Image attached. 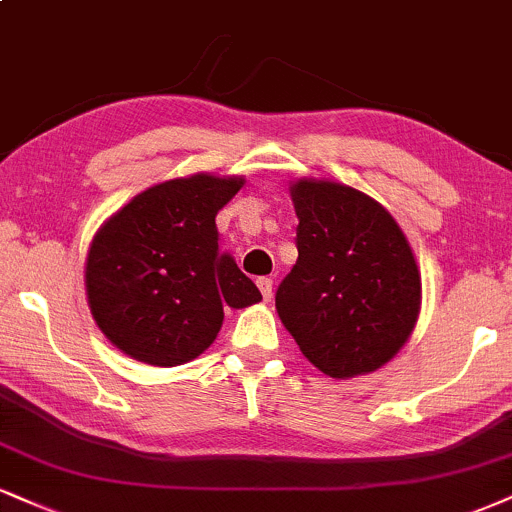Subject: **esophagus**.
Segmentation results:
<instances>
[{
	"mask_svg": "<svg viewBox=\"0 0 512 512\" xmlns=\"http://www.w3.org/2000/svg\"><path fill=\"white\" fill-rule=\"evenodd\" d=\"M257 288H260V293H262L264 303H269V300H272V288H274V281L269 279V276H260V279H257Z\"/></svg>",
	"mask_w": 512,
	"mask_h": 512,
	"instance_id": "34e87169",
	"label": "esophagus"
}]
</instances>
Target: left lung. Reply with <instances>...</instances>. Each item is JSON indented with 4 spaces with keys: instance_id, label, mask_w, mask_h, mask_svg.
Wrapping results in <instances>:
<instances>
[{
    "instance_id": "left-lung-1",
    "label": "left lung",
    "mask_w": 512,
    "mask_h": 512,
    "mask_svg": "<svg viewBox=\"0 0 512 512\" xmlns=\"http://www.w3.org/2000/svg\"><path fill=\"white\" fill-rule=\"evenodd\" d=\"M298 262L276 310L307 360L336 379L374 372L405 346L420 315V272L379 202L331 181L291 188Z\"/></svg>"
}]
</instances>
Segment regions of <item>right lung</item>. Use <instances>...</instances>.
I'll return each mask as SVG.
<instances>
[{
  "mask_svg": "<svg viewBox=\"0 0 512 512\" xmlns=\"http://www.w3.org/2000/svg\"><path fill=\"white\" fill-rule=\"evenodd\" d=\"M243 178L197 174L135 195L97 231L85 264L92 317L135 360L174 367L212 346L224 305L262 295L219 248V209Z\"/></svg>",
  "mask_w": 512,
  "mask_h": 512,
  "instance_id": "obj_1",
  "label": "right lung"
}]
</instances>
